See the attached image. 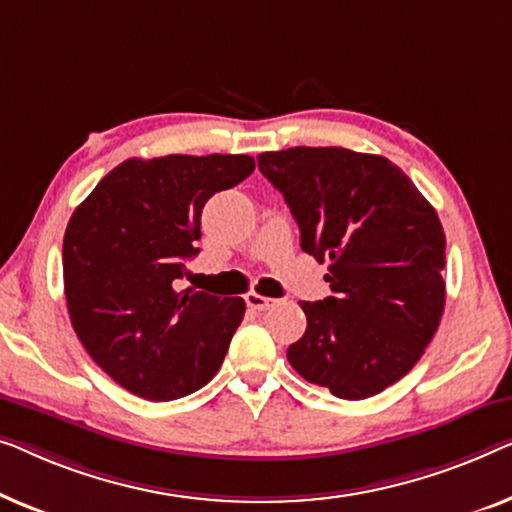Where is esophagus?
I'll return each mask as SVG.
<instances>
[{
    "label": "esophagus",
    "mask_w": 512,
    "mask_h": 512,
    "mask_svg": "<svg viewBox=\"0 0 512 512\" xmlns=\"http://www.w3.org/2000/svg\"><path fill=\"white\" fill-rule=\"evenodd\" d=\"M246 304L250 311H266V308H271L276 304V299H269V297H262V294L257 292H248L246 294Z\"/></svg>",
    "instance_id": "obj_1"
}]
</instances>
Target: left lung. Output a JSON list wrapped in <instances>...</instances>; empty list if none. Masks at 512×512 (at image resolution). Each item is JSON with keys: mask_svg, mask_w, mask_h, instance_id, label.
<instances>
[{"mask_svg": "<svg viewBox=\"0 0 512 512\" xmlns=\"http://www.w3.org/2000/svg\"><path fill=\"white\" fill-rule=\"evenodd\" d=\"M290 206L301 248L329 262L331 297L299 301L306 331L292 369L338 399L401 380L434 338L445 306V234L434 206L383 155L287 148L257 157Z\"/></svg>", "mask_w": 512, "mask_h": 512, "instance_id": "left-lung-1", "label": "left lung"}]
</instances>
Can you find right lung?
Returning <instances> with one entry per match:
<instances>
[{"mask_svg":"<svg viewBox=\"0 0 512 512\" xmlns=\"http://www.w3.org/2000/svg\"><path fill=\"white\" fill-rule=\"evenodd\" d=\"M253 169L250 155L132 157L71 215L62 246L71 325L136 397L181 399L218 373L246 301L178 290V280L199 253L206 201Z\"/></svg>","mask_w":512,"mask_h":512,"instance_id":"1","label":"right lung"}]
</instances>
